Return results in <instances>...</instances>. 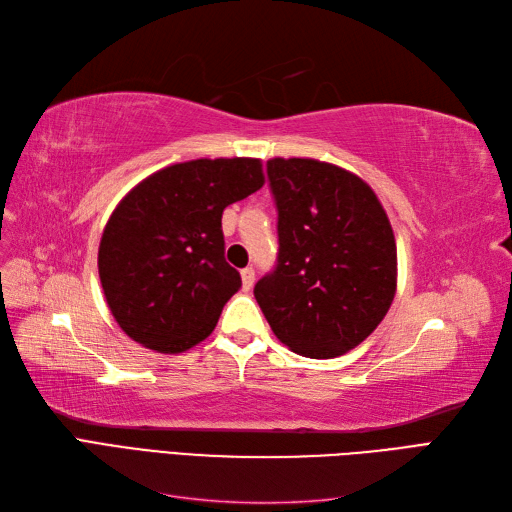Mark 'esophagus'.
Listing matches in <instances>:
<instances>
[{
  "label": "esophagus",
  "mask_w": 512,
  "mask_h": 512,
  "mask_svg": "<svg viewBox=\"0 0 512 512\" xmlns=\"http://www.w3.org/2000/svg\"><path fill=\"white\" fill-rule=\"evenodd\" d=\"M254 280H256V273L252 267H247L241 271V282H243V290H250L254 286Z\"/></svg>",
  "instance_id": "esophagus-1"
}]
</instances>
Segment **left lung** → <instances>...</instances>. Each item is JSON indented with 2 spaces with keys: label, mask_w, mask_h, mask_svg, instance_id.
I'll return each instance as SVG.
<instances>
[{
  "label": "left lung",
  "mask_w": 512,
  "mask_h": 512,
  "mask_svg": "<svg viewBox=\"0 0 512 512\" xmlns=\"http://www.w3.org/2000/svg\"><path fill=\"white\" fill-rule=\"evenodd\" d=\"M280 256L254 297L275 337L309 359H333L376 331L397 290L395 235L376 192L312 158L267 162Z\"/></svg>",
  "instance_id": "8db88e82"
}]
</instances>
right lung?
Returning <instances> with one entry per match:
<instances>
[{
  "label": "right lung",
  "instance_id": "1",
  "mask_svg": "<svg viewBox=\"0 0 512 512\" xmlns=\"http://www.w3.org/2000/svg\"><path fill=\"white\" fill-rule=\"evenodd\" d=\"M265 185L258 158H200L138 181L108 218L98 273L121 331L179 354L211 335L241 275L224 258L222 213Z\"/></svg>",
  "mask_w": 512,
  "mask_h": 512
}]
</instances>
